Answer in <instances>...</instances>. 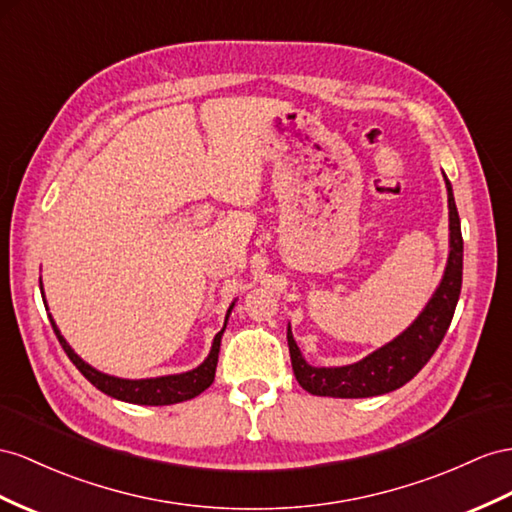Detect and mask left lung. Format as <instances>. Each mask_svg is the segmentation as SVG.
<instances>
[{
	"instance_id": "left-lung-1",
	"label": "left lung",
	"mask_w": 512,
	"mask_h": 512,
	"mask_svg": "<svg viewBox=\"0 0 512 512\" xmlns=\"http://www.w3.org/2000/svg\"><path fill=\"white\" fill-rule=\"evenodd\" d=\"M445 188H448V209H450V255L448 266H445L443 279L432 294L424 311L419 313L417 320L400 333L393 342L383 348L374 350L365 359L342 365V368H313L300 355L294 342L292 331L287 329V346H290L292 370L298 385L313 396H329V398H370L381 396L406 385L411 378L424 368L435 355V350L443 342L448 326L452 322L454 309L461 296L463 283V235H461V218L456 212L454 194L448 177Z\"/></svg>"
}]
</instances>
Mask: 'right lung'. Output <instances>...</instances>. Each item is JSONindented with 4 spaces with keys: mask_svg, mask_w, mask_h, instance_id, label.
<instances>
[{
    "mask_svg": "<svg viewBox=\"0 0 512 512\" xmlns=\"http://www.w3.org/2000/svg\"><path fill=\"white\" fill-rule=\"evenodd\" d=\"M43 303H45V298H43ZM231 309H233V305L227 311V318H229ZM49 320H51V326H54V333L58 337L60 346L64 348V352H67V357L73 361L75 368L80 370L99 391L108 393V396H112L116 400L131 402V404H147V406H164V404H177V402H183V400H190L194 396H199V393H203L209 385H212L214 376H216L220 339H222V333H225V326H227V322H225L222 331L216 333L212 350H209L207 359L199 365V368H194L190 372H183V374H170V376H160V378H140V381H129V378H116V376H110V374H103V372L95 370L93 365H88L84 359L77 357L73 348L67 344V339L60 335L54 318L49 316Z\"/></svg>",
    "mask_w": 512,
    "mask_h": 512,
    "instance_id": "obj_1",
    "label": "right lung"
}]
</instances>
